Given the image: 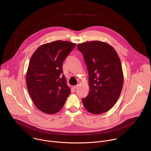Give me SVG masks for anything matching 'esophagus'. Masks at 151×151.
<instances>
[{
  "mask_svg": "<svg viewBox=\"0 0 151 151\" xmlns=\"http://www.w3.org/2000/svg\"><path fill=\"white\" fill-rule=\"evenodd\" d=\"M78 87V86H73L72 88H73V90H75V89H76Z\"/></svg>",
  "mask_w": 151,
  "mask_h": 151,
  "instance_id": "esophagus-1",
  "label": "esophagus"
}]
</instances>
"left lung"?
<instances>
[{"instance_id":"obj_1","label":"left lung","mask_w":151,"mask_h":151,"mask_svg":"<svg viewBox=\"0 0 151 151\" xmlns=\"http://www.w3.org/2000/svg\"><path fill=\"white\" fill-rule=\"evenodd\" d=\"M88 72L90 91L82 101L88 111L98 114L109 110L117 101L123 84L120 58L108 43L92 41L79 44Z\"/></svg>"}]
</instances>
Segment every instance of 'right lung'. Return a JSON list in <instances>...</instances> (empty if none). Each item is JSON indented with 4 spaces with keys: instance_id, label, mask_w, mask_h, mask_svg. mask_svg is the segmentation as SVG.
Instances as JSON below:
<instances>
[{
    "instance_id": "1",
    "label": "right lung",
    "mask_w": 151,
    "mask_h": 151,
    "mask_svg": "<svg viewBox=\"0 0 151 151\" xmlns=\"http://www.w3.org/2000/svg\"><path fill=\"white\" fill-rule=\"evenodd\" d=\"M76 44L55 41L40 46L31 58L26 81L37 108L47 114L61 110L71 93L63 72V63Z\"/></svg>"
}]
</instances>
